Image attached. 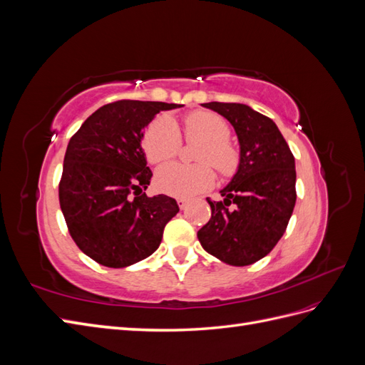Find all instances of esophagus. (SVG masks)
<instances>
[{"instance_id":"34e87169","label":"esophagus","mask_w":365,"mask_h":365,"mask_svg":"<svg viewBox=\"0 0 365 365\" xmlns=\"http://www.w3.org/2000/svg\"><path fill=\"white\" fill-rule=\"evenodd\" d=\"M176 202H178V205H180L181 210H185V207H187V200H184V197H178V200H176Z\"/></svg>"}]
</instances>
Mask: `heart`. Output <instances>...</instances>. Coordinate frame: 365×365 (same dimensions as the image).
I'll use <instances>...</instances> for the list:
<instances>
[{
    "mask_svg": "<svg viewBox=\"0 0 365 365\" xmlns=\"http://www.w3.org/2000/svg\"><path fill=\"white\" fill-rule=\"evenodd\" d=\"M230 126L215 113L196 111L184 118V137L187 141L201 140L195 160L200 164L173 163L161 168L157 173V184L165 193L189 197L201 193L215 182L212 163L222 175H228L237 165V150L228 140ZM181 132L170 117H161L148 129L145 146L148 160L163 164L173 160L181 149Z\"/></svg>",
    "mask_w": 365,
    "mask_h": 365,
    "instance_id": "obj_1",
    "label": "heart"
}]
</instances>
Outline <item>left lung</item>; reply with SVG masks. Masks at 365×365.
Here are the masks:
<instances>
[{"mask_svg":"<svg viewBox=\"0 0 365 365\" xmlns=\"http://www.w3.org/2000/svg\"><path fill=\"white\" fill-rule=\"evenodd\" d=\"M233 125L240 158L220 190L224 201H207L212 217L197 231L202 248L233 267L263 259L288 227L297 200L295 160L271 118L242 103H202ZM234 207H231L230 205Z\"/></svg>","mask_w":365,"mask_h":365,"instance_id":"left-lung-1","label":"left lung"}]
</instances>
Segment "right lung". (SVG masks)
Instances as JSON below:
<instances>
[{"mask_svg": "<svg viewBox=\"0 0 365 365\" xmlns=\"http://www.w3.org/2000/svg\"><path fill=\"white\" fill-rule=\"evenodd\" d=\"M182 105L118 101L98 108L71 137L59 204L82 252L108 268H125L155 252L165 224L180 212L170 196L149 197L141 140L160 111Z\"/></svg>", "mask_w": 365, "mask_h": 365, "instance_id": "1", "label": "right lung"}]
</instances>
